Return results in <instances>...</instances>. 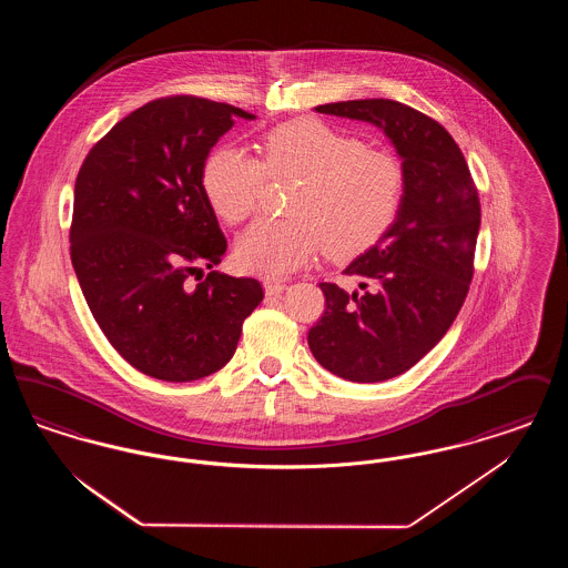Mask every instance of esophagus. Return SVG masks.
Masks as SVG:
<instances>
[{"instance_id":"esophagus-1","label":"esophagus","mask_w":568,"mask_h":568,"mask_svg":"<svg viewBox=\"0 0 568 568\" xmlns=\"http://www.w3.org/2000/svg\"><path fill=\"white\" fill-rule=\"evenodd\" d=\"M285 283H281V281H266L264 283V292H266V296H278V294H283L285 292Z\"/></svg>"}]
</instances>
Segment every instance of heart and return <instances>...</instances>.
<instances>
[{
    "label": "heart",
    "mask_w": 568,
    "mask_h": 568,
    "mask_svg": "<svg viewBox=\"0 0 568 568\" xmlns=\"http://www.w3.org/2000/svg\"><path fill=\"white\" fill-rule=\"evenodd\" d=\"M262 162L236 146L216 149L202 185L216 215L241 223L272 181H297L287 219H260L236 244L244 272L281 278L308 264L325 244L352 257L389 230L405 195V170L387 153L364 146L320 119H296L264 138Z\"/></svg>",
    "instance_id": "heart-1"
}]
</instances>
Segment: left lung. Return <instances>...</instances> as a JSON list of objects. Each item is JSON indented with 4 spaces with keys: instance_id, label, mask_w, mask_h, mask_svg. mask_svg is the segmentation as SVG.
<instances>
[{
    "instance_id": "left-lung-1",
    "label": "left lung",
    "mask_w": 568,
    "mask_h": 568,
    "mask_svg": "<svg viewBox=\"0 0 568 568\" xmlns=\"http://www.w3.org/2000/svg\"><path fill=\"white\" fill-rule=\"evenodd\" d=\"M317 112L366 121L389 138L405 170L400 211L375 246L343 271L359 292L320 283L322 320L308 329L315 359L336 377L377 383L415 366L447 334L473 281L481 206L456 140L394 100H352Z\"/></svg>"
}]
</instances>
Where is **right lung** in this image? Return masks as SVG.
Wrapping results in <instances>:
<instances>
[{
  "label": "right lung",
  "mask_w": 568,
  "mask_h": 568,
  "mask_svg": "<svg viewBox=\"0 0 568 568\" xmlns=\"http://www.w3.org/2000/svg\"><path fill=\"white\" fill-rule=\"evenodd\" d=\"M236 116L255 119L193 95L153 100L121 119L77 176L70 255L82 296L110 345L149 377L185 383L223 368L264 297L255 278H201L227 248L204 162Z\"/></svg>",
  "instance_id": "add662e5"
}]
</instances>
